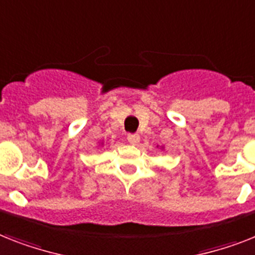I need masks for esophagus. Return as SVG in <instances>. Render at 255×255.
I'll return each mask as SVG.
<instances>
[{
  "label": "esophagus",
  "mask_w": 255,
  "mask_h": 255,
  "mask_svg": "<svg viewBox=\"0 0 255 255\" xmlns=\"http://www.w3.org/2000/svg\"><path fill=\"white\" fill-rule=\"evenodd\" d=\"M140 140L139 134H128V142L131 144H136Z\"/></svg>",
  "instance_id": "1"
}]
</instances>
